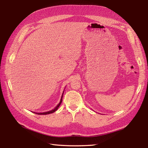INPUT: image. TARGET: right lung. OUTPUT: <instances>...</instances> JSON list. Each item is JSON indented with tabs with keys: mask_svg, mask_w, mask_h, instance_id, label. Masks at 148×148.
<instances>
[{
	"mask_svg": "<svg viewBox=\"0 0 148 148\" xmlns=\"http://www.w3.org/2000/svg\"><path fill=\"white\" fill-rule=\"evenodd\" d=\"M63 94H64V92H63ZM63 94H62V97H61V99H60V103H58V104L56 106L55 108V109H52V110H51V111H48V112H39V113H38V112H34V113H36V114H51V113H53V112H55L56 110L58 109V108H59V106H60V104H61V103H62V97H63Z\"/></svg>",
	"mask_w": 148,
	"mask_h": 148,
	"instance_id": "add662e5",
	"label": "right lung"
}]
</instances>
